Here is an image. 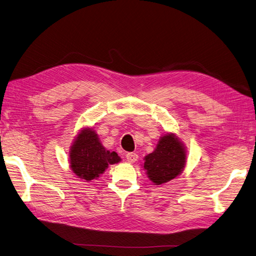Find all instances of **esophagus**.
<instances>
[{"label": "esophagus", "mask_w": 256, "mask_h": 256, "mask_svg": "<svg viewBox=\"0 0 256 256\" xmlns=\"http://www.w3.org/2000/svg\"><path fill=\"white\" fill-rule=\"evenodd\" d=\"M138 154L136 152H128L126 154V159L127 161L129 162V164H134V162H136L138 160Z\"/></svg>", "instance_id": "34e87169"}]
</instances>
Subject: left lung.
Here are the masks:
<instances>
[{
	"label": "left lung",
	"mask_w": 256,
	"mask_h": 256,
	"mask_svg": "<svg viewBox=\"0 0 256 256\" xmlns=\"http://www.w3.org/2000/svg\"><path fill=\"white\" fill-rule=\"evenodd\" d=\"M184 144L173 134L161 136L156 150L144 158V168L154 184H162L180 175L186 164Z\"/></svg>",
	"instance_id": "obj_1"
}]
</instances>
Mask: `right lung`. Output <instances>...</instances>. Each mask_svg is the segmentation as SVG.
<instances>
[{"label":"right lung","mask_w":256,"mask_h":256,"mask_svg":"<svg viewBox=\"0 0 256 256\" xmlns=\"http://www.w3.org/2000/svg\"><path fill=\"white\" fill-rule=\"evenodd\" d=\"M70 168L83 180L90 182L102 174L109 164H118L120 158L115 152L106 150L100 143L95 130H81L70 147Z\"/></svg>","instance_id":"1"}]
</instances>
